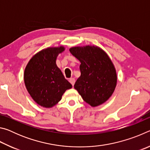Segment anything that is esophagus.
<instances>
[{"label":"esophagus","mask_w":150,"mask_h":150,"mask_svg":"<svg viewBox=\"0 0 150 150\" xmlns=\"http://www.w3.org/2000/svg\"><path fill=\"white\" fill-rule=\"evenodd\" d=\"M69 82L71 83V84L72 85H74L75 82V79L74 78H70L69 79Z\"/></svg>","instance_id":"1"}]
</instances>
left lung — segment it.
Masks as SVG:
<instances>
[{
	"label": "left lung",
	"mask_w": 150,
	"mask_h": 150,
	"mask_svg": "<svg viewBox=\"0 0 150 150\" xmlns=\"http://www.w3.org/2000/svg\"><path fill=\"white\" fill-rule=\"evenodd\" d=\"M69 51L81 62V76L74 88L91 106L105 103L115 90L116 69L105 51L95 45L73 47Z\"/></svg>",
	"instance_id": "obj_1"
}]
</instances>
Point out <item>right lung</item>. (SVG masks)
<instances>
[{
  "label": "right lung",
  "mask_w": 150,
  "mask_h": 150,
  "mask_svg": "<svg viewBox=\"0 0 150 150\" xmlns=\"http://www.w3.org/2000/svg\"><path fill=\"white\" fill-rule=\"evenodd\" d=\"M63 46L47 47L38 52L29 61L24 73L28 92L38 105L52 108L62 99L66 90L72 88L56 65Z\"/></svg>",
  "instance_id": "right-lung-1"
}]
</instances>
